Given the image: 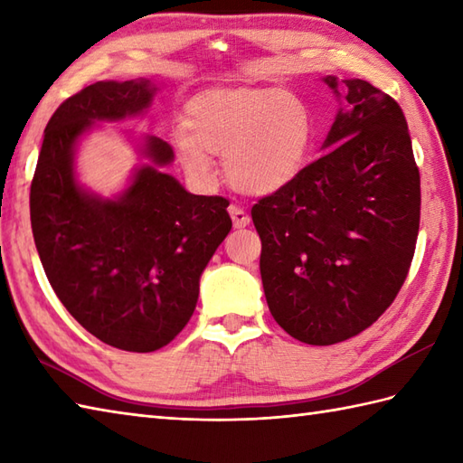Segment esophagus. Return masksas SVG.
<instances>
[{
	"mask_svg": "<svg viewBox=\"0 0 463 463\" xmlns=\"http://www.w3.org/2000/svg\"><path fill=\"white\" fill-rule=\"evenodd\" d=\"M229 214H231V219H232L234 229H244V226L250 222V216L244 213V209H241L239 204H231L229 206Z\"/></svg>",
	"mask_w": 463,
	"mask_h": 463,
	"instance_id": "1",
	"label": "esophagus"
}]
</instances>
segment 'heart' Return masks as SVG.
Returning a JSON list of instances; mask_svg holds the SVG:
<instances>
[{
  "label": "heart",
  "mask_w": 463,
  "mask_h": 463,
  "mask_svg": "<svg viewBox=\"0 0 463 463\" xmlns=\"http://www.w3.org/2000/svg\"><path fill=\"white\" fill-rule=\"evenodd\" d=\"M314 115L298 93L277 87H241L196 95L186 105L173 143L194 179L211 181V156L242 194H272L307 169L314 146Z\"/></svg>",
  "instance_id": "obj_1"
}]
</instances>
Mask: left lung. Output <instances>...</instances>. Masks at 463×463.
I'll use <instances>...</instances> for the list:
<instances>
[{"label": "left lung", "mask_w": 463, "mask_h": 463, "mask_svg": "<svg viewBox=\"0 0 463 463\" xmlns=\"http://www.w3.org/2000/svg\"><path fill=\"white\" fill-rule=\"evenodd\" d=\"M338 93V80H324ZM328 151L252 206L270 314L292 338L330 346L394 302L414 259L420 171L406 117L388 93L342 80Z\"/></svg>", "instance_id": "1"}]
</instances>
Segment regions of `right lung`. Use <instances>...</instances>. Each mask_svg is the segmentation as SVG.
Returning a JSON list of instances; mask_svg holds the SVG:
<instances>
[{
	"label": "right lung",
	"mask_w": 463,
	"mask_h": 463,
	"mask_svg": "<svg viewBox=\"0 0 463 463\" xmlns=\"http://www.w3.org/2000/svg\"><path fill=\"white\" fill-rule=\"evenodd\" d=\"M149 80L97 81L57 107L29 193L33 241L67 312L95 338L127 352L166 346L191 320L199 279L232 229L222 196L191 194L159 166L173 149L145 141L151 165L119 199L83 191L73 153L93 121H119L151 105Z\"/></svg>",
	"instance_id": "obj_1"
}]
</instances>
